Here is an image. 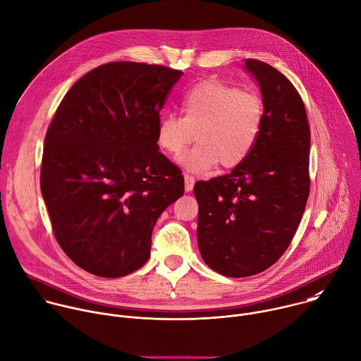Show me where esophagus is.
Segmentation results:
<instances>
[{"label": "esophagus", "mask_w": 361, "mask_h": 361, "mask_svg": "<svg viewBox=\"0 0 361 361\" xmlns=\"http://www.w3.org/2000/svg\"><path fill=\"white\" fill-rule=\"evenodd\" d=\"M194 183H195V178H194L192 176H190V174H184V185H185V191H187V192L192 191V188H194Z\"/></svg>", "instance_id": "34e87169"}]
</instances>
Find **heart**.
I'll return each mask as SVG.
<instances>
[{
  "label": "heart",
  "mask_w": 361,
  "mask_h": 361,
  "mask_svg": "<svg viewBox=\"0 0 361 361\" xmlns=\"http://www.w3.org/2000/svg\"><path fill=\"white\" fill-rule=\"evenodd\" d=\"M183 116L164 114L157 125L159 147L177 157L192 140L190 152L180 157L184 169L207 173L218 163L231 170L241 166L259 142L265 107L262 97L219 80L191 87L180 102Z\"/></svg>",
  "instance_id": "obj_1"
}]
</instances>
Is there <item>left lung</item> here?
<instances>
[{
	"instance_id": "obj_1",
	"label": "left lung",
	"mask_w": 361,
	"mask_h": 361,
	"mask_svg": "<svg viewBox=\"0 0 361 361\" xmlns=\"http://www.w3.org/2000/svg\"><path fill=\"white\" fill-rule=\"evenodd\" d=\"M265 107L251 156L229 174L198 181V250L204 262L229 278L272 267L288 250L310 190V129L303 100L271 65L247 59Z\"/></svg>"
}]
</instances>
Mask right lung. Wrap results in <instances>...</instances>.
<instances>
[{
  "label": "right lung",
  "mask_w": 361,
  "mask_h": 361,
  "mask_svg": "<svg viewBox=\"0 0 361 361\" xmlns=\"http://www.w3.org/2000/svg\"><path fill=\"white\" fill-rule=\"evenodd\" d=\"M183 72L110 62L83 75L48 128L41 191L54 235L83 271L120 278L142 268L161 212L184 177L157 145V125Z\"/></svg>",
  "instance_id": "obj_1"
}]
</instances>
